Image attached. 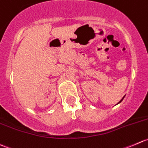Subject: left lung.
Here are the masks:
<instances>
[{
	"label": "left lung",
	"mask_w": 148,
	"mask_h": 148,
	"mask_svg": "<svg viewBox=\"0 0 148 148\" xmlns=\"http://www.w3.org/2000/svg\"><path fill=\"white\" fill-rule=\"evenodd\" d=\"M124 97H125V95H124V97H123V98H122V99H121V100H120V101H119V103H121V102H122V100H123V99H124Z\"/></svg>",
	"instance_id": "obj_1"
}]
</instances>
